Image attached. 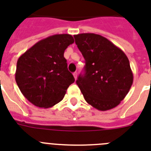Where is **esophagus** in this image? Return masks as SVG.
<instances>
[{"label": "esophagus", "instance_id": "1", "mask_svg": "<svg viewBox=\"0 0 151 151\" xmlns=\"http://www.w3.org/2000/svg\"><path fill=\"white\" fill-rule=\"evenodd\" d=\"M73 77H74V78H75V80L77 79V78H78V73L77 72H74V73H73Z\"/></svg>", "mask_w": 151, "mask_h": 151}]
</instances>
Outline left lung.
I'll return each instance as SVG.
<instances>
[{"mask_svg":"<svg viewBox=\"0 0 151 151\" xmlns=\"http://www.w3.org/2000/svg\"><path fill=\"white\" fill-rule=\"evenodd\" d=\"M73 37L85 60L84 74H80L76 81L85 101L100 111L116 107L133 84L128 57L100 35L81 33Z\"/></svg>","mask_w":151,"mask_h":151,"instance_id":"obj_1","label":"left lung"}]
</instances>
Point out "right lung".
<instances>
[{"label":"right lung","mask_w":151,"mask_h":151,"mask_svg":"<svg viewBox=\"0 0 151 151\" xmlns=\"http://www.w3.org/2000/svg\"><path fill=\"white\" fill-rule=\"evenodd\" d=\"M69 34H56L40 40L18 58L15 81L32 104L47 109L62 101L74 82L67 69L65 50L73 43Z\"/></svg>","instance_id":"add662e5"}]
</instances>
